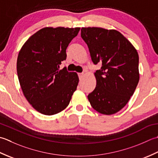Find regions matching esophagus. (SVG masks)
Returning a JSON list of instances; mask_svg holds the SVG:
<instances>
[{"mask_svg": "<svg viewBox=\"0 0 158 158\" xmlns=\"http://www.w3.org/2000/svg\"><path fill=\"white\" fill-rule=\"evenodd\" d=\"M78 77H79V78L80 79H81V78H83V76H84V74L82 73H78Z\"/></svg>", "mask_w": 158, "mask_h": 158, "instance_id": "esophagus-1", "label": "esophagus"}]
</instances>
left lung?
Segmentation results:
<instances>
[{"mask_svg":"<svg viewBox=\"0 0 158 158\" xmlns=\"http://www.w3.org/2000/svg\"><path fill=\"white\" fill-rule=\"evenodd\" d=\"M81 37L87 44L95 65V89L88 95L96 111L103 114L117 113L127 104L139 81L136 50L120 32L98 27L81 28Z\"/></svg>","mask_w":158,"mask_h":158,"instance_id":"obj_1","label":"left lung"}]
</instances>
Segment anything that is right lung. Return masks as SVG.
Masks as SVG:
<instances>
[{
    "label": "right lung",
    "instance_id": "1",
    "mask_svg": "<svg viewBox=\"0 0 158 158\" xmlns=\"http://www.w3.org/2000/svg\"><path fill=\"white\" fill-rule=\"evenodd\" d=\"M80 28L46 27L26 41L18 54L17 73L23 94L41 114L63 110L79 82L76 72L59 69L66 49Z\"/></svg>",
    "mask_w": 158,
    "mask_h": 158
}]
</instances>
